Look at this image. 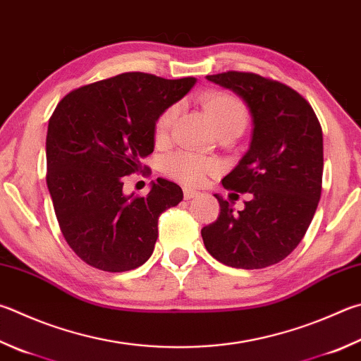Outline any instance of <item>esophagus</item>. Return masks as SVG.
<instances>
[{
  "label": "esophagus",
  "mask_w": 361,
  "mask_h": 361,
  "mask_svg": "<svg viewBox=\"0 0 361 361\" xmlns=\"http://www.w3.org/2000/svg\"><path fill=\"white\" fill-rule=\"evenodd\" d=\"M183 195H185L186 200H191L194 197H197L199 191H195V189H192V188H185L183 189Z\"/></svg>",
  "instance_id": "34e87169"
}]
</instances>
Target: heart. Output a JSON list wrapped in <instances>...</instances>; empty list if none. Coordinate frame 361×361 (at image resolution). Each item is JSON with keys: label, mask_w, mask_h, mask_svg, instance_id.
Listing matches in <instances>:
<instances>
[{"label": "heart", "mask_w": 361, "mask_h": 361, "mask_svg": "<svg viewBox=\"0 0 361 361\" xmlns=\"http://www.w3.org/2000/svg\"><path fill=\"white\" fill-rule=\"evenodd\" d=\"M202 106L212 120L218 133L222 130H235L240 133L246 128L249 112L245 102L227 91H207L200 96ZM178 107L172 104L162 110L154 121V140L164 142L169 137L170 129L173 126ZM221 169L219 162L213 158L191 153L175 152L162 161V170L173 180L183 185H199L207 175L216 173Z\"/></svg>", "instance_id": "1"}]
</instances>
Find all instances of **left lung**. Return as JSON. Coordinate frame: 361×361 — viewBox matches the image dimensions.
Segmentation results:
<instances>
[{
    "instance_id": "8db88e82",
    "label": "left lung",
    "mask_w": 361,
    "mask_h": 361,
    "mask_svg": "<svg viewBox=\"0 0 361 361\" xmlns=\"http://www.w3.org/2000/svg\"><path fill=\"white\" fill-rule=\"evenodd\" d=\"M232 90L252 116L249 149L222 178L231 191L249 192L245 209L221 195V213L202 228L207 251L221 264L257 270L286 259L316 213L324 173L322 128L303 96L287 85L252 72L228 71L207 75Z\"/></svg>"
}]
</instances>
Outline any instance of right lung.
I'll list each match as a JSON object with an SVG mask.
<instances>
[{
	"mask_svg": "<svg viewBox=\"0 0 361 361\" xmlns=\"http://www.w3.org/2000/svg\"><path fill=\"white\" fill-rule=\"evenodd\" d=\"M195 82L124 72L58 102L45 140L47 186L63 237L85 264L121 273L153 254L159 216L183 191L158 178L145 197L126 195L123 176L142 172L154 149L156 118Z\"/></svg>",
	"mask_w": 361,
	"mask_h": 361,
	"instance_id": "obj_1",
	"label": "right lung"
}]
</instances>
